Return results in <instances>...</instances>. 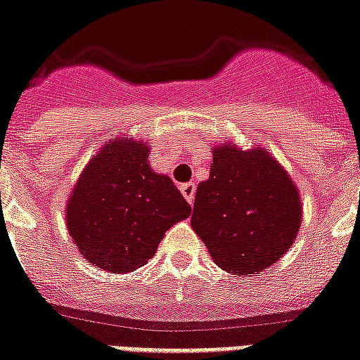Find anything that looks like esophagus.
Instances as JSON below:
<instances>
[{"label":"esophagus","mask_w":360,"mask_h":360,"mask_svg":"<svg viewBox=\"0 0 360 360\" xmlns=\"http://www.w3.org/2000/svg\"><path fill=\"white\" fill-rule=\"evenodd\" d=\"M181 192H183V195H185V200L192 205V201H194V192H195L194 183H185V185H181Z\"/></svg>","instance_id":"1"}]
</instances>
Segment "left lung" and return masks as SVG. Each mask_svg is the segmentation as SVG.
<instances>
[{"instance_id":"8db88e82","label":"left lung","mask_w":360,"mask_h":360,"mask_svg":"<svg viewBox=\"0 0 360 360\" xmlns=\"http://www.w3.org/2000/svg\"><path fill=\"white\" fill-rule=\"evenodd\" d=\"M302 216L300 190L270 151L229 140L212 146L190 226L216 266L233 276L270 268L294 244Z\"/></svg>"}]
</instances>
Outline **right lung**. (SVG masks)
<instances>
[{"instance_id": "1", "label": "right lung", "mask_w": 360, "mask_h": 360, "mask_svg": "<svg viewBox=\"0 0 360 360\" xmlns=\"http://www.w3.org/2000/svg\"><path fill=\"white\" fill-rule=\"evenodd\" d=\"M150 144L131 136L105 142L66 201V229L81 255L110 274L139 270L192 207L174 181L151 168Z\"/></svg>"}]
</instances>
